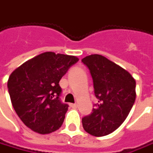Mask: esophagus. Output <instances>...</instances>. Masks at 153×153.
<instances>
[{
	"label": "esophagus",
	"instance_id": "1",
	"mask_svg": "<svg viewBox=\"0 0 153 153\" xmlns=\"http://www.w3.org/2000/svg\"><path fill=\"white\" fill-rule=\"evenodd\" d=\"M70 106H71V107H72L73 109H76V108H77L76 103H71V104H70Z\"/></svg>",
	"mask_w": 153,
	"mask_h": 153
}]
</instances>
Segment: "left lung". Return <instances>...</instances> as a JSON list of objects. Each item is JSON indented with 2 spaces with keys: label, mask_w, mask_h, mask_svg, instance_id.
Listing matches in <instances>:
<instances>
[{
  "label": "left lung",
  "mask_w": 153,
  "mask_h": 153,
  "mask_svg": "<svg viewBox=\"0 0 153 153\" xmlns=\"http://www.w3.org/2000/svg\"><path fill=\"white\" fill-rule=\"evenodd\" d=\"M82 62L89 68L98 99L92 113L82 118V125L93 136H105L128 116L136 97V82L127 70L101 55L85 56Z\"/></svg>",
  "instance_id": "1"
}]
</instances>
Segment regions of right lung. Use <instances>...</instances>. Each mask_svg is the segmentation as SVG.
<instances>
[{"mask_svg":"<svg viewBox=\"0 0 153 153\" xmlns=\"http://www.w3.org/2000/svg\"><path fill=\"white\" fill-rule=\"evenodd\" d=\"M78 61L74 56L44 52L11 74L7 80L11 102L26 127L40 134L61 128L68 105L60 101L59 81Z\"/></svg>","mask_w":153,"mask_h":153,"instance_id":"obj_1","label":"right lung"}]
</instances>
